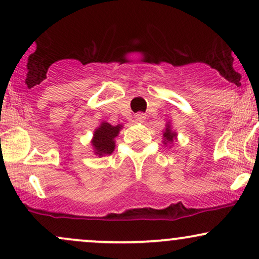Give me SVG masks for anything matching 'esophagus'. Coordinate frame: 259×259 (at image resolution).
<instances>
[{"label": "esophagus", "mask_w": 259, "mask_h": 259, "mask_svg": "<svg viewBox=\"0 0 259 259\" xmlns=\"http://www.w3.org/2000/svg\"><path fill=\"white\" fill-rule=\"evenodd\" d=\"M134 119H135L136 123H144L145 119H146V115L144 113H138V114H135Z\"/></svg>", "instance_id": "1"}]
</instances>
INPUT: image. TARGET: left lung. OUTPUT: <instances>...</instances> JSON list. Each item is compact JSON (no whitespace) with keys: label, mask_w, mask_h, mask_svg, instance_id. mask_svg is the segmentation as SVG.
Masks as SVG:
<instances>
[{"label":"left lung","mask_w":259,"mask_h":259,"mask_svg":"<svg viewBox=\"0 0 259 259\" xmlns=\"http://www.w3.org/2000/svg\"><path fill=\"white\" fill-rule=\"evenodd\" d=\"M163 138H164V141L163 144L167 146V145H171L175 141V138H177V133L171 130V127L169 124H167V127H165V132L163 133Z\"/></svg>","instance_id":"left-lung-1"}]
</instances>
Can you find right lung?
I'll return each instance as SVG.
<instances>
[{
  "label": "right lung",
  "mask_w": 259,
  "mask_h": 259,
  "mask_svg": "<svg viewBox=\"0 0 259 259\" xmlns=\"http://www.w3.org/2000/svg\"><path fill=\"white\" fill-rule=\"evenodd\" d=\"M121 127L123 125H120V124L114 126L109 123H106V121H102V124L95 130L94 139L91 141L95 154H99L101 157L111 154L115 147L114 139L118 136Z\"/></svg>",
  "instance_id": "add662e5"
}]
</instances>
